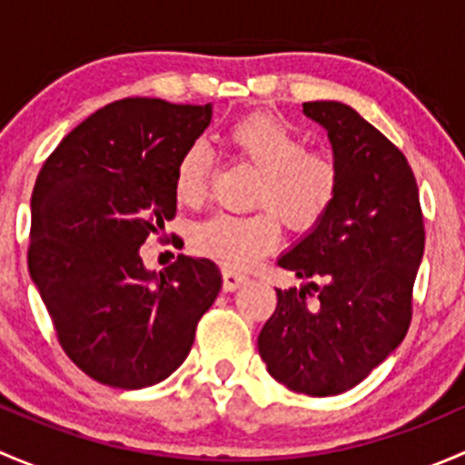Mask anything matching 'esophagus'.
<instances>
[{"instance_id": "1", "label": "esophagus", "mask_w": 465, "mask_h": 465, "mask_svg": "<svg viewBox=\"0 0 465 465\" xmlns=\"http://www.w3.org/2000/svg\"><path fill=\"white\" fill-rule=\"evenodd\" d=\"M223 279H224V290H227V292H233V290L241 288L242 283H247V279H250V276H247L245 272L224 270Z\"/></svg>"}]
</instances>
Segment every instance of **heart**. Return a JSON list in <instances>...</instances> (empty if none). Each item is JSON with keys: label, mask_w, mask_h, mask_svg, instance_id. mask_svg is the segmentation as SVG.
I'll list each match as a JSON object with an SVG mask.
<instances>
[{"label": "heart", "mask_w": 465, "mask_h": 465, "mask_svg": "<svg viewBox=\"0 0 465 465\" xmlns=\"http://www.w3.org/2000/svg\"><path fill=\"white\" fill-rule=\"evenodd\" d=\"M229 153L259 171L247 215L215 213L191 233L195 254L224 267H247L279 242L281 223L292 232L320 227L341 189V166L328 148H306L302 134L270 114L238 119L223 134ZM209 191V157L191 145L177 159L173 193L184 206L203 204Z\"/></svg>", "instance_id": "b5f03b06"}]
</instances>
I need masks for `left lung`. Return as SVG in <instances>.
Wrapping results in <instances>:
<instances>
[{
	"mask_svg": "<svg viewBox=\"0 0 465 465\" xmlns=\"http://www.w3.org/2000/svg\"><path fill=\"white\" fill-rule=\"evenodd\" d=\"M303 112L328 130L341 189L320 227L279 259L322 283L276 290L259 353L272 378L323 398L362 382L405 340L425 224L414 171L380 130L337 101Z\"/></svg>",
	"mask_w": 465,
	"mask_h": 465,
	"instance_id": "8db88e82",
	"label": "left lung"
}]
</instances>
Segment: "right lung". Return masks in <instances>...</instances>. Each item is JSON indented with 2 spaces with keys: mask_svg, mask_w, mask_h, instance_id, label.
<instances>
[{
  "mask_svg": "<svg viewBox=\"0 0 465 465\" xmlns=\"http://www.w3.org/2000/svg\"><path fill=\"white\" fill-rule=\"evenodd\" d=\"M211 105L121 98L46 157L31 195L29 272L67 358L114 389L162 382L186 360L223 285L209 259L154 274L139 247L175 218L177 159Z\"/></svg>",
  "mask_w": 465,
  "mask_h": 465,
  "instance_id": "add662e5",
  "label": "right lung"
}]
</instances>
